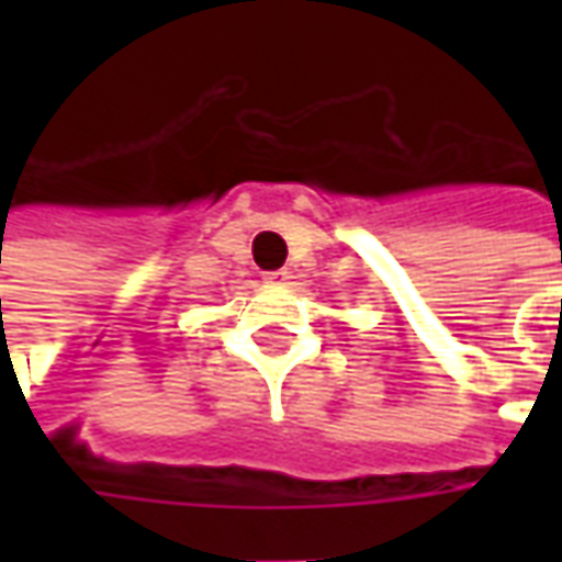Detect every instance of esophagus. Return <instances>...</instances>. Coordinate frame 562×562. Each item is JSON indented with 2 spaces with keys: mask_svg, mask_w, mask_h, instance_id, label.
<instances>
[{
  "mask_svg": "<svg viewBox=\"0 0 562 562\" xmlns=\"http://www.w3.org/2000/svg\"><path fill=\"white\" fill-rule=\"evenodd\" d=\"M285 280H289V270H268L265 273V282H273V285H282Z\"/></svg>",
  "mask_w": 562,
  "mask_h": 562,
  "instance_id": "34e87169",
  "label": "esophagus"
}]
</instances>
